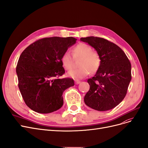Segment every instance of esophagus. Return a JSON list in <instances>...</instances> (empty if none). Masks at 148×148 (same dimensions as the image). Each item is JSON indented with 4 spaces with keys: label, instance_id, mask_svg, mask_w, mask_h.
<instances>
[{
    "label": "esophagus",
    "instance_id": "esophagus-1",
    "mask_svg": "<svg viewBox=\"0 0 148 148\" xmlns=\"http://www.w3.org/2000/svg\"><path fill=\"white\" fill-rule=\"evenodd\" d=\"M80 83V80H75V84L77 85V84H79Z\"/></svg>",
    "mask_w": 148,
    "mask_h": 148
}]
</instances>
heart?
Instances as JSON below:
<instances>
[{
  "instance_id": "1",
  "label": "heart",
  "mask_w": 148,
  "mask_h": 148,
  "mask_svg": "<svg viewBox=\"0 0 148 148\" xmlns=\"http://www.w3.org/2000/svg\"><path fill=\"white\" fill-rule=\"evenodd\" d=\"M74 58H81L79 63L80 68L70 71L68 75L74 79L85 77L90 73L92 74L98 70L101 65V57L99 53L92 51V48L85 43H80L73 49ZM63 66L70 70L73 66V58L69 52H64L61 58Z\"/></svg>"
}]
</instances>
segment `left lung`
<instances>
[{
	"label": "left lung",
	"mask_w": 148,
	"mask_h": 148,
	"mask_svg": "<svg viewBox=\"0 0 148 148\" xmlns=\"http://www.w3.org/2000/svg\"><path fill=\"white\" fill-rule=\"evenodd\" d=\"M80 40L94 47L101 60L94 77L88 79L90 90L84 102L97 111L111 110L127 94L132 79L130 62L121 48L104 38L88 36L81 38Z\"/></svg>",
	"instance_id": "obj_1"
}]
</instances>
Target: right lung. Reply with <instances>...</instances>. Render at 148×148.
<instances>
[{
	"mask_svg": "<svg viewBox=\"0 0 148 148\" xmlns=\"http://www.w3.org/2000/svg\"><path fill=\"white\" fill-rule=\"evenodd\" d=\"M73 37H50L31 44L19 57L16 74L25 104L40 113L56 111L63 104V92L74 85L71 78L58 79L64 73L61 58L76 42Z\"/></svg>",
	"mask_w": 148,
	"mask_h": 148,
	"instance_id": "add662e5",
	"label": "right lung"
}]
</instances>
